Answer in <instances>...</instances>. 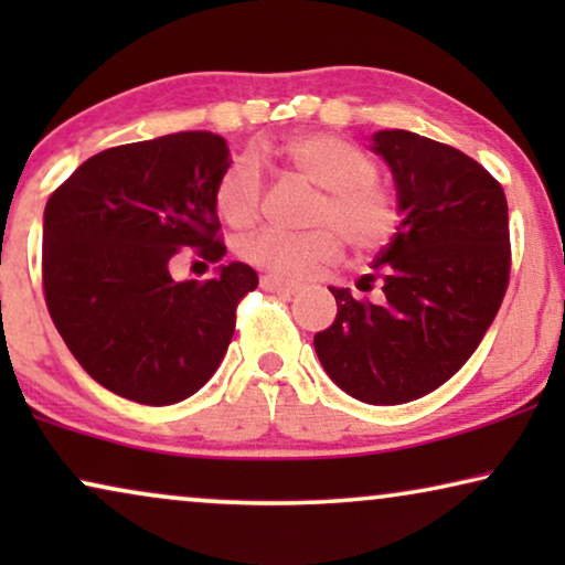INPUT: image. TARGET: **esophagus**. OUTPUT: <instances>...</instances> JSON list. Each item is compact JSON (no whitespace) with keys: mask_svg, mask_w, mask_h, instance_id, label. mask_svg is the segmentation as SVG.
<instances>
[{"mask_svg":"<svg viewBox=\"0 0 565 565\" xmlns=\"http://www.w3.org/2000/svg\"><path fill=\"white\" fill-rule=\"evenodd\" d=\"M262 288L269 292H277V296H292V292L300 290V285L282 280V277H277V275H265L262 277Z\"/></svg>","mask_w":565,"mask_h":565,"instance_id":"obj_1","label":"esophagus"}]
</instances>
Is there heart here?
<instances>
[{"label":"heart","instance_id":"b5f03b06","mask_svg":"<svg viewBox=\"0 0 565 565\" xmlns=\"http://www.w3.org/2000/svg\"><path fill=\"white\" fill-rule=\"evenodd\" d=\"M285 153L306 180L323 190L313 223L323 226L296 234L259 228L244 236L238 254L277 277H308L342 249V238L354 252H375L391 242L398 226V205L375 182L377 164L362 146L331 134L290 138ZM259 161L252 153L236 157L215 184V207L228 226L244 228L257 221L262 207Z\"/></svg>","mask_w":565,"mask_h":565}]
</instances>
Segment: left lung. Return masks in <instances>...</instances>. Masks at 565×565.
<instances>
[{
    "instance_id": "left-lung-1",
    "label": "left lung",
    "mask_w": 565,
    "mask_h": 565,
    "mask_svg": "<svg viewBox=\"0 0 565 565\" xmlns=\"http://www.w3.org/2000/svg\"><path fill=\"white\" fill-rule=\"evenodd\" d=\"M370 151L391 169L401 215L373 259L383 296L370 303L329 288L337 319L313 347L344 393L396 406L450 381L497 319L509 211L501 184L452 146L393 128L370 136Z\"/></svg>"
}]
</instances>
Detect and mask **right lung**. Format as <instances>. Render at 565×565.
<instances>
[{"mask_svg":"<svg viewBox=\"0 0 565 565\" xmlns=\"http://www.w3.org/2000/svg\"><path fill=\"white\" fill-rule=\"evenodd\" d=\"M226 138L182 130L115 146L76 167L43 215V288L76 362L107 391L146 406L198 393L226 354L236 303L259 277L244 262L207 282L174 280L192 246L221 262L215 184Z\"/></svg>","mask_w":565,"mask_h":565,"instance_id":"add662e5","label":"right lung"}]
</instances>
